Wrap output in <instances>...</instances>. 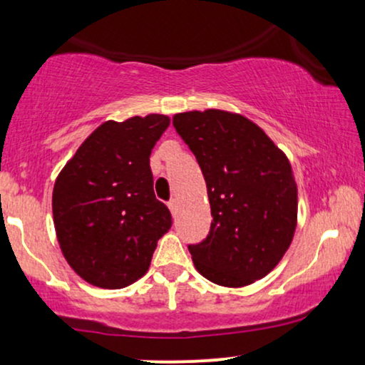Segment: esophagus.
Returning a JSON list of instances; mask_svg holds the SVG:
<instances>
[{"instance_id": "esophagus-1", "label": "esophagus", "mask_w": 365, "mask_h": 365, "mask_svg": "<svg viewBox=\"0 0 365 365\" xmlns=\"http://www.w3.org/2000/svg\"><path fill=\"white\" fill-rule=\"evenodd\" d=\"M168 207H170V211H171V215H177V211H178V200L177 199H171L170 202H168Z\"/></svg>"}]
</instances>
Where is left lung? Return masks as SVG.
<instances>
[{"label": "left lung", "instance_id": "8db88e82", "mask_svg": "<svg viewBox=\"0 0 365 365\" xmlns=\"http://www.w3.org/2000/svg\"><path fill=\"white\" fill-rule=\"evenodd\" d=\"M173 127L202 170L211 204L206 240L188 245L209 282L240 288L274 269L297 228L292 165L261 127L238 113L187 111Z\"/></svg>", "mask_w": 365, "mask_h": 365}]
</instances>
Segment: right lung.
<instances>
[{
    "label": "right lung",
    "mask_w": 365,
    "mask_h": 365,
    "mask_svg": "<svg viewBox=\"0 0 365 365\" xmlns=\"http://www.w3.org/2000/svg\"><path fill=\"white\" fill-rule=\"evenodd\" d=\"M166 115L104 121L82 142L53 188V220L66 262L99 288H123L148 273L170 209L154 195L149 156Z\"/></svg>",
    "instance_id": "add662e5"
}]
</instances>
